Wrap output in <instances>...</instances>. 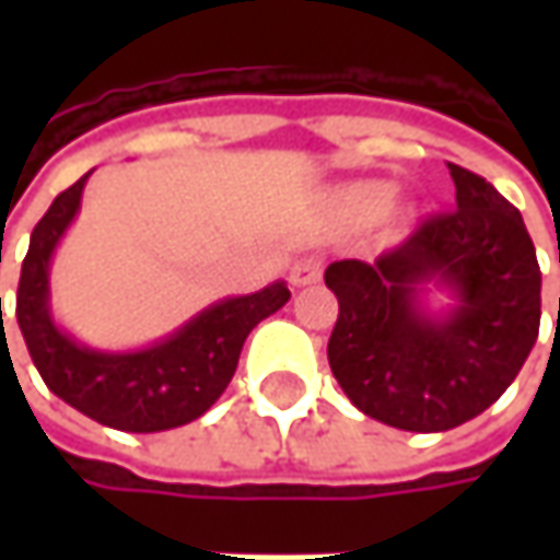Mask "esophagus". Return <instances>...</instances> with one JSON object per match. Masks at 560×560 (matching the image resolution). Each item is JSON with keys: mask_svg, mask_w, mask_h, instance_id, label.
Segmentation results:
<instances>
[{"mask_svg": "<svg viewBox=\"0 0 560 560\" xmlns=\"http://www.w3.org/2000/svg\"><path fill=\"white\" fill-rule=\"evenodd\" d=\"M320 270H324L320 258L305 255V258H299V261L290 268V283L292 287H299V290H302V287H312V283L320 280Z\"/></svg>", "mask_w": 560, "mask_h": 560, "instance_id": "obj_1", "label": "esophagus"}]
</instances>
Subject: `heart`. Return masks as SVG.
Here are the masks:
<instances>
[{
    "instance_id": "heart-1",
    "label": "heart",
    "mask_w": 560,
    "mask_h": 560,
    "mask_svg": "<svg viewBox=\"0 0 560 560\" xmlns=\"http://www.w3.org/2000/svg\"><path fill=\"white\" fill-rule=\"evenodd\" d=\"M396 205V184L393 180H355L339 189V211L352 224H376Z\"/></svg>"
}]
</instances>
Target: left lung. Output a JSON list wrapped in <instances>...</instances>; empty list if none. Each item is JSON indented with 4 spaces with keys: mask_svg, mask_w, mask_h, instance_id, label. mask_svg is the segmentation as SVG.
I'll return each instance as SVG.
<instances>
[{
    "mask_svg": "<svg viewBox=\"0 0 560 560\" xmlns=\"http://www.w3.org/2000/svg\"><path fill=\"white\" fill-rule=\"evenodd\" d=\"M448 174L455 211L371 265L346 258L324 273L339 299L330 371L358 411L411 433L483 415L521 374L542 314L521 211L458 164Z\"/></svg>",
    "mask_w": 560,
    "mask_h": 560,
    "instance_id": "obj_1",
    "label": "left lung"
}]
</instances>
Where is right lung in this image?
Masks as SVG:
<instances>
[{
  "label": "right lung",
  "instance_id": "1",
  "mask_svg": "<svg viewBox=\"0 0 560 560\" xmlns=\"http://www.w3.org/2000/svg\"><path fill=\"white\" fill-rule=\"evenodd\" d=\"M90 174L58 192L33 226L18 283V327L46 386L80 415L124 433L184 427L221 398L236 374L246 336L290 302V287L273 280L248 295H226L140 349H93L80 342L55 320L49 270L55 248L80 214Z\"/></svg>",
  "mask_w": 560,
  "mask_h": 560
}]
</instances>
